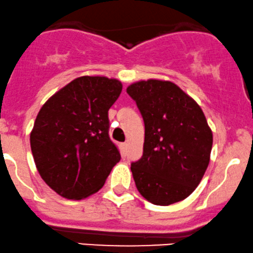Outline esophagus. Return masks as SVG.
Instances as JSON below:
<instances>
[{"instance_id": "esophagus-1", "label": "esophagus", "mask_w": 253, "mask_h": 253, "mask_svg": "<svg viewBox=\"0 0 253 253\" xmlns=\"http://www.w3.org/2000/svg\"><path fill=\"white\" fill-rule=\"evenodd\" d=\"M127 150V143H121V151L122 155H126Z\"/></svg>"}]
</instances>
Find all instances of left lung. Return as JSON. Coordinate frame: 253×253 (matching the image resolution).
I'll return each instance as SVG.
<instances>
[{
    "label": "left lung",
    "instance_id": "left-lung-1",
    "mask_svg": "<svg viewBox=\"0 0 253 253\" xmlns=\"http://www.w3.org/2000/svg\"><path fill=\"white\" fill-rule=\"evenodd\" d=\"M145 126L143 156L131 163L138 192L155 205L180 202L204 176L212 149V131L201 107L170 81L130 84Z\"/></svg>",
    "mask_w": 253,
    "mask_h": 253
}]
</instances>
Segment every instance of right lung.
Segmentation results:
<instances>
[{"label":"right lung","instance_id":"1","mask_svg":"<svg viewBox=\"0 0 253 253\" xmlns=\"http://www.w3.org/2000/svg\"><path fill=\"white\" fill-rule=\"evenodd\" d=\"M122 88L116 79L77 77L41 108L30 132L31 152L40 176L62 197L96 193L120 162L108 111Z\"/></svg>","mask_w":253,"mask_h":253}]
</instances>
